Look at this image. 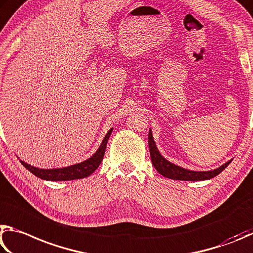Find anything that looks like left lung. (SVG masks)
<instances>
[{
	"instance_id": "obj_1",
	"label": "left lung",
	"mask_w": 253,
	"mask_h": 253,
	"mask_svg": "<svg viewBox=\"0 0 253 253\" xmlns=\"http://www.w3.org/2000/svg\"><path fill=\"white\" fill-rule=\"evenodd\" d=\"M149 148H150V157H151V161L153 167L156 168L159 173L166 176L168 179H173V180H182V181H203V180H209L214 178L215 175L221 173L225 168H227L230 162L232 160H229L225 162L219 168H216L214 170L210 171H193L184 169L182 167H179L168 161L166 158L161 156V153L159 152V150L156 145V142L153 140L152 131L151 129L149 130Z\"/></svg>"
}]
</instances>
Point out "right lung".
Returning <instances> with one entry per match:
<instances>
[{"instance_id":"obj_1","label":"right lung","mask_w":253,"mask_h":253,"mask_svg":"<svg viewBox=\"0 0 253 253\" xmlns=\"http://www.w3.org/2000/svg\"><path fill=\"white\" fill-rule=\"evenodd\" d=\"M112 131H113V127H111V129L108 131V133L105 134L99 149L96 150V152L93 154L91 158H88L87 160L83 162L77 163V165L65 167V168H56V169H40V168H35L33 166L28 165V163H25L22 160L20 161L30 172H32L35 176H38V178L42 180L69 181V180L86 178V176L91 175L93 172L97 169V167L101 165L102 160H103L106 143H108V140L110 138L111 133H112Z\"/></svg>"}]
</instances>
